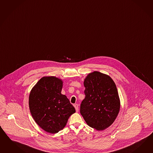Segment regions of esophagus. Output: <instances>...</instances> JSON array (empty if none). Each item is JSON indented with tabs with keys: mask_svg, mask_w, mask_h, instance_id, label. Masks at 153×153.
I'll use <instances>...</instances> for the list:
<instances>
[{
	"mask_svg": "<svg viewBox=\"0 0 153 153\" xmlns=\"http://www.w3.org/2000/svg\"><path fill=\"white\" fill-rule=\"evenodd\" d=\"M74 108L76 109V111L77 112L79 111V105L78 104H75L74 105Z\"/></svg>",
	"mask_w": 153,
	"mask_h": 153,
	"instance_id": "obj_1",
	"label": "esophagus"
}]
</instances>
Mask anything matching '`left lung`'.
Returning a JSON list of instances; mask_svg holds the SVG:
<instances>
[{"label": "left lung", "instance_id": "obj_1", "mask_svg": "<svg viewBox=\"0 0 153 153\" xmlns=\"http://www.w3.org/2000/svg\"><path fill=\"white\" fill-rule=\"evenodd\" d=\"M85 98L80 113L87 125L103 130L115 121L120 108V100L115 83L107 74L94 71L85 79Z\"/></svg>", "mask_w": 153, "mask_h": 153}]
</instances>
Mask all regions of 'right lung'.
<instances>
[{
  "mask_svg": "<svg viewBox=\"0 0 153 153\" xmlns=\"http://www.w3.org/2000/svg\"><path fill=\"white\" fill-rule=\"evenodd\" d=\"M63 81L54 76L40 79L30 92L29 107L36 123L45 131L59 132L76 112L66 95L61 94Z\"/></svg>",
  "mask_w": 153,
  "mask_h": 153,
  "instance_id": "add662e5",
  "label": "right lung"
}]
</instances>
